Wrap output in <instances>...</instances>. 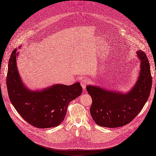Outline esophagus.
<instances>
[{
  "mask_svg": "<svg viewBox=\"0 0 156 156\" xmlns=\"http://www.w3.org/2000/svg\"><path fill=\"white\" fill-rule=\"evenodd\" d=\"M88 82H89V80H88L87 78H86V77H84L83 79H82V80H81V81H80L81 86L83 87V88L84 89V90H85L86 87V86H87Z\"/></svg>",
  "mask_w": 156,
  "mask_h": 156,
  "instance_id": "obj_1",
  "label": "esophagus"
}]
</instances>
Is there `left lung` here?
<instances>
[{
  "instance_id": "left-lung-1",
  "label": "left lung",
  "mask_w": 156,
  "mask_h": 156,
  "mask_svg": "<svg viewBox=\"0 0 156 156\" xmlns=\"http://www.w3.org/2000/svg\"><path fill=\"white\" fill-rule=\"evenodd\" d=\"M140 70L136 82L126 93L108 90L98 86H86L92 98L93 119L102 127L118 128L129 123L139 114L150 95L152 76L150 64L144 52L138 51Z\"/></svg>"
}]
</instances>
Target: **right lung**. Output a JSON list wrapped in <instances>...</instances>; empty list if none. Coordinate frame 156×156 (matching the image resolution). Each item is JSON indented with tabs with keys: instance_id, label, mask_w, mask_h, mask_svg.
<instances>
[{
	"instance_id": "add662e5",
	"label": "right lung",
	"mask_w": 156,
	"mask_h": 156,
	"mask_svg": "<svg viewBox=\"0 0 156 156\" xmlns=\"http://www.w3.org/2000/svg\"><path fill=\"white\" fill-rule=\"evenodd\" d=\"M18 55L17 49H14L6 77L12 105L24 120L36 128H49L60 125L64 120L69 103L82 94L80 83L70 86L56 84L41 90H30L18 72Z\"/></svg>"
}]
</instances>
